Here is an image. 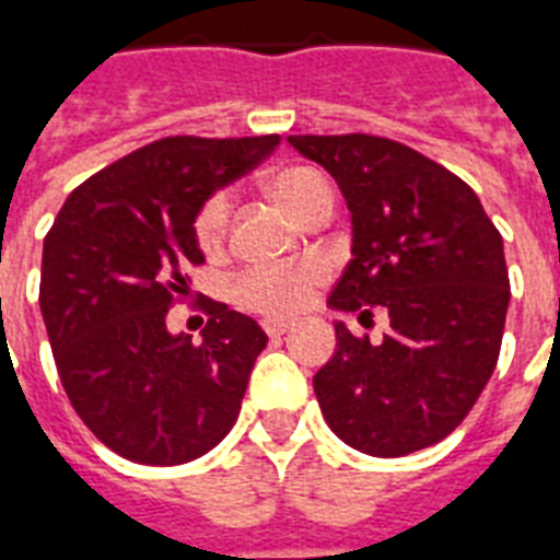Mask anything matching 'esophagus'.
I'll list each match as a JSON object with an SVG mask.
<instances>
[{
  "label": "esophagus",
  "mask_w": 560,
  "mask_h": 560,
  "mask_svg": "<svg viewBox=\"0 0 560 560\" xmlns=\"http://www.w3.org/2000/svg\"><path fill=\"white\" fill-rule=\"evenodd\" d=\"M262 329H266L271 339H280V336H285L292 329V324L289 320H262Z\"/></svg>",
  "instance_id": "1"
}]
</instances>
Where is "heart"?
<instances>
[{"mask_svg": "<svg viewBox=\"0 0 560 560\" xmlns=\"http://www.w3.org/2000/svg\"><path fill=\"white\" fill-rule=\"evenodd\" d=\"M268 189L277 198L289 215L301 221L310 207L318 201L320 195L332 192L327 177L306 166H292L277 172L268 180ZM228 212H231V198L224 192H215L207 198V203L195 219V240L198 248L212 257L219 254L228 236ZM324 280V268L318 262H298V266H280V268H250L236 280L233 294L236 301L250 312L259 315H271V318H283L294 315L310 303L315 285Z\"/></svg>", "mask_w": 560, "mask_h": 560, "instance_id": "obj_1", "label": "heart"}]
</instances>
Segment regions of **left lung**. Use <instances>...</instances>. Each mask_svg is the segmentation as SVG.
I'll use <instances>...</instances> for the list:
<instances>
[{"label":"left lung","mask_w":560,"mask_h":560,"mask_svg":"<svg viewBox=\"0 0 560 560\" xmlns=\"http://www.w3.org/2000/svg\"><path fill=\"white\" fill-rule=\"evenodd\" d=\"M336 177L353 259L329 306L388 312L383 341L336 320L339 348L312 385L324 420L359 453L409 456L467 418L500 359L509 312L502 236L470 186L402 142L289 137Z\"/></svg>","instance_id":"8db88e82"}]
</instances>
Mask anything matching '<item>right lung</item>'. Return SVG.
I'll return each instance as SVG.
<instances>
[{
	"label": "right lung",
	"instance_id": "right-lung-1",
	"mask_svg": "<svg viewBox=\"0 0 560 560\" xmlns=\"http://www.w3.org/2000/svg\"><path fill=\"white\" fill-rule=\"evenodd\" d=\"M277 133L166 137L86 177L43 242L40 312L72 409L104 446L137 465H184L240 418L257 320L207 303L201 345L166 329L201 266L195 219L215 189L262 163Z\"/></svg>",
	"mask_w": 560,
	"mask_h": 560
}]
</instances>
